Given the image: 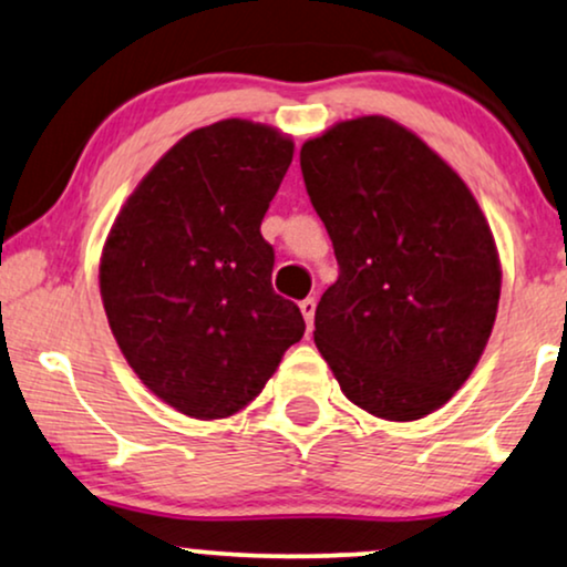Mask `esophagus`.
Returning <instances> with one entry per match:
<instances>
[{"label": "esophagus", "mask_w": 567, "mask_h": 567, "mask_svg": "<svg viewBox=\"0 0 567 567\" xmlns=\"http://www.w3.org/2000/svg\"><path fill=\"white\" fill-rule=\"evenodd\" d=\"M298 308H300V313H303L308 329H311L313 327V313H317V298H303L298 303Z\"/></svg>", "instance_id": "1"}]
</instances>
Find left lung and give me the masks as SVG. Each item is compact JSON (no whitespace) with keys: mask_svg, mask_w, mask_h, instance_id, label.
Masks as SVG:
<instances>
[{"mask_svg":"<svg viewBox=\"0 0 567 567\" xmlns=\"http://www.w3.org/2000/svg\"><path fill=\"white\" fill-rule=\"evenodd\" d=\"M306 190L340 277L313 342L350 403L415 421L461 390L497 317V246L461 175L382 114L346 120L300 148Z\"/></svg>","mask_w":567,"mask_h":567,"instance_id":"8db88e82","label":"left lung"}]
</instances>
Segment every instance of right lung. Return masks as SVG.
Here are the masks:
<instances>
[{
    "label": "right lung",
    "instance_id": "obj_1",
    "mask_svg": "<svg viewBox=\"0 0 567 567\" xmlns=\"http://www.w3.org/2000/svg\"><path fill=\"white\" fill-rule=\"evenodd\" d=\"M292 162V138L219 120L175 143L106 235L99 288L125 361L190 419H227L303 337L292 300L271 290L261 219Z\"/></svg>",
    "mask_w": 567,
    "mask_h": 567
}]
</instances>
